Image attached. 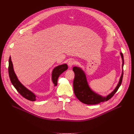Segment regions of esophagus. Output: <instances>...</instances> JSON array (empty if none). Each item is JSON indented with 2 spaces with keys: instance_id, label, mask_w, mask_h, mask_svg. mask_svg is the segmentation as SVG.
I'll return each mask as SVG.
<instances>
[{
  "instance_id": "1",
  "label": "esophagus",
  "mask_w": 134,
  "mask_h": 134,
  "mask_svg": "<svg viewBox=\"0 0 134 134\" xmlns=\"http://www.w3.org/2000/svg\"><path fill=\"white\" fill-rule=\"evenodd\" d=\"M75 61L74 60H69V62H68V65L69 67H72V66H73L75 64Z\"/></svg>"
}]
</instances>
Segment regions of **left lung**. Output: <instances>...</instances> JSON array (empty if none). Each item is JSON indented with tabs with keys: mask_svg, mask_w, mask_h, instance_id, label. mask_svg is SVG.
<instances>
[{
	"mask_svg": "<svg viewBox=\"0 0 134 134\" xmlns=\"http://www.w3.org/2000/svg\"><path fill=\"white\" fill-rule=\"evenodd\" d=\"M120 54L122 60L121 76L116 88L106 97H102L101 95L93 92L90 88L87 82L85 74L81 68L78 67H73L72 70L75 73V78L73 82L74 91L76 98L81 102L86 104H97L101 102L108 101L117 92L121 84L124 74V55L122 53H120Z\"/></svg>",
	"mask_w": 134,
	"mask_h": 134,
	"instance_id": "left-lung-1",
	"label": "left lung"
}]
</instances>
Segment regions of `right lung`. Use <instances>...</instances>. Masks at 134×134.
<instances>
[{
  "label": "right lung",
  "instance_id": "right-lung-1",
  "mask_svg": "<svg viewBox=\"0 0 134 134\" xmlns=\"http://www.w3.org/2000/svg\"><path fill=\"white\" fill-rule=\"evenodd\" d=\"M68 69V66L67 64H63L59 65L55 67L52 73V80L53 83L55 86L57 85V81H58L59 76L61 75L64 71ZM8 73L9 76L10 80V81L16 89L18 92L20 93L22 97L24 98L32 101H34L36 99V95L32 92L31 91L26 88L23 85H22L21 82L18 81L17 76L14 71L13 64L11 60L10 57L9 59V66H8Z\"/></svg>",
  "mask_w": 134,
  "mask_h": 134
}]
</instances>
